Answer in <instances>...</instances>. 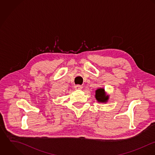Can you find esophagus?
<instances>
[{"mask_svg": "<svg viewBox=\"0 0 155 155\" xmlns=\"http://www.w3.org/2000/svg\"><path fill=\"white\" fill-rule=\"evenodd\" d=\"M75 90H81L82 89V86L80 85H77L75 86Z\"/></svg>", "mask_w": 155, "mask_h": 155, "instance_id": "34e87169", "label": "esophagus"}]
</instances>
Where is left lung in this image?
Returning a JSON list of instances; mask_svg holds the SVG:
<instances>
[{
    "label": "left lung",
    "instance_id": "8db88e82",
    "mask_svg": "<svg viewBox=\"0 0 155 155\" xmlns=\"http://www.w3.org/2000/svg\"><path fill=\"white\" fill-rule=\"evenodd\" d=\"M95 98L99 103H106L110 98V95L106 94L104 88H98L95 91Z\"/></svg>",
    "mask_w": 155,
    "mask_h": 155
}]
</instances>
